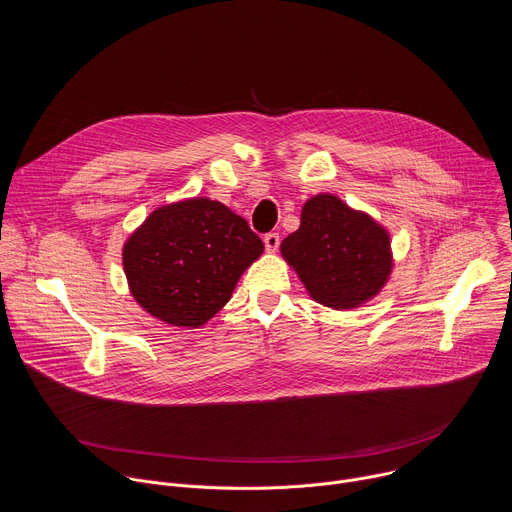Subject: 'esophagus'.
<instances>
[{
	"label": "esophagus",
	"instance_id": "obj_1",
	"mask_svg": "<svg viewBox=\"0 0 512 512\" xmlns=\"http://www.w3.org/2000/svg\"><path fill=\"white\" fill-rule=\"evenodd\" d=\"M279 233H267L265 237H263V243H265V249L267 251H271V253H275L277 251V247H279Z\"/></svg>",
	"mask_w": 512,
	"mask_h": 512
}]
</instances>
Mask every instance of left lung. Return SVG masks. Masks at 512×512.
I'll return each mask as SVG.
<instances>
[{"instance_id":"left-lung-1","label":"left lung","mask_w":512,"mask_h":512,"mask_svg":"<svg viewBox=\"0 0 512 512\" xmlns=\"http://www.w3.org/2000/svg\"><path fill=\"white\" fill-rule=\"evenodd\" d=\"M281 253L309 295L335 309L368 301L392 271L386 229L333 195H317L303 205L301 225L283 239Z\"/></svg>"}]
</instances>
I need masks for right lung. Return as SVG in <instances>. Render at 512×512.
I'll use <instances>...</instances> for the list:
<instances>
[{
  "instance_id": "1",
  "label": "right lung",
  "mask_w": 512,
  "mask_h": 512,
  "mask_svg": "<svg viewBox=\"0 0 512 512\" xmlns=\"http://www.w3.org/2000/svg\"><path fill=\"white\" fill-rule=\"evenodd\" d=\"M261 253L243 217L197 197L150 213L126 241L122 263L140 307L170 325L199 327L231 299Z\"/></svg>"
}]
</instances>
